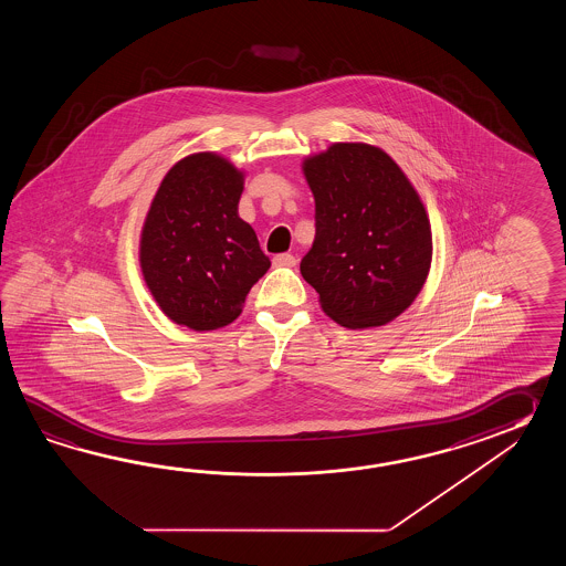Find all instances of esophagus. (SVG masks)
<instances>
[{"label":"esophagus","instance_id":"34e87169","mask_svg":"<svg viewBox=\"0 0 566 566\" xmlns=\"http://www.w3.org/2000/svg\"><path fill=\"white\" fill-rule=\"evenodd\" d=\"M295 263H297V259L293 254L283 253L273 256V265L275 266H295Z\"/></svg>","mask_w":566,"mask_h":566}]
</instances>
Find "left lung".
Instances as JSON below:
<instances>
[{
    "instance_id": "left-lung-1",
    "label": "left lung",
    "mask_w": 566,
    "mask_h": 566,
    "mask_svg": "<svg viewBox=\"0 0 566 566\" xmlns=\"http://www.w3.org/2000/svg\"><path fill=\"white\" fill-rule=\"evenodd\" d=\"M315 241L301 275L325 315L349 329L388 324L421 293L433 237L421 198L380 147L334 144L303 159Z\"/></svg>"
}]
</instances>
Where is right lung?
Segmentation results:
<instances>
[{
	"mask_svg": "<svg viewBox=\"0 0 566 566\" xmlns=\"http://www.w3.org/2000/svg\"><path fill=\"white\" fill-rule=\"evenodd\" d=\"M244 174L212 151L184 157L145 217L139 265L171 322L196 332L232 324L271 261L239 217Z\"/></svg>",
	"mask_w": 566,
	"mask_h": 566,
	"instance_id": "obj_1",
	"label": "right lung"
}]
</instances>
